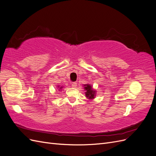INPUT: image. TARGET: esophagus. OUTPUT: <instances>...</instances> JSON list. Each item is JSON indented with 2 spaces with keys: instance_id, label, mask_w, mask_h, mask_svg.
Masks as SVG:
<instances>
[{
  "instance_id": "obj_1",
  "label": "esophagus",
  "mask_w": 156,
  "mask_h": 156,
  "mask_svg": "<svg viewBox=\"0 0 156 156\" xmlns=\"http://www.w3.org/2000/svg\"><path fill=\"white\" fill-rule=\"evenodd\" d=\"M72 87L73 88L77 87V83H72Z\"/></svg>"
}]
</instances>
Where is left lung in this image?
<instances>
[{
    "label": "left lung",
    "mask_w": 156,
    "mask_h": 156,
    "mask_svg": "<svg viewBox=\"0 0 156 156\" xmlns=\"http://www.w3.org/2000/svg\"><path fill=\"white\" fill-rule=\"evenodd\" d=\"M84 90H85L86 97L88 99H94L96 96V91L92 88L90 84H84Z\"/></svg>",
    "instance_id": "1"
}]
</instances>
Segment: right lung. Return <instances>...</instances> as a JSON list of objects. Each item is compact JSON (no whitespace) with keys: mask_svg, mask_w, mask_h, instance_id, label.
Wrapping results in <instances>:
<instances>
[{"mask_svg":"<svg viewBox=\"0 0 156 156\" xmlns=\"http://www.w3.org/2000/svg\"><path fill=\"white\" fill-rule=\"evenodd\" d=\"M58 88H60L59 89H62V87H58Z\"/></svg>","mask_w":156,"mask_h":156,"instance_id":"right-lung-1","label":"right lung"}]
</instances>
